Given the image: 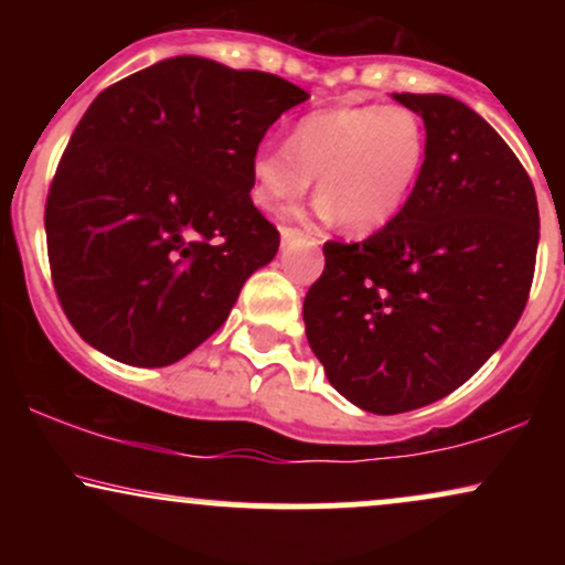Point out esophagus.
I'll return each mask as SVG.
<instances>
[{
	"instance_id": "esophagus-1",
	"label": "esophagus",
	"mask_w": 565,
	"mask_h": 565,
	"mask_svg": "<svg viewBox=\"0 0 565 565\" xmlns=\"http://www.w3.org/2000/svg\"><path fill=\"white\" fill-rule=\"evenodd\" d=\"M297 238H310L308 233L297 231V228H281V244H289V242H297ZM313 244H319V238H310Z\"/></svg>"
}]
</instances>
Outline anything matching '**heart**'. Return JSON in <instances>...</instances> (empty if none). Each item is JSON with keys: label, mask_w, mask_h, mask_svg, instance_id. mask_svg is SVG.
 <instances>
[{"label": "heart", "mask_w": 565, "mask_h": 565, "mask_svg": "<svg viewBox=\"0 0 565 565\" xmlns=\"http://www.w3.org/2000/svg\"><path fill=\"white\" fill-rule=\"evenodd\" d=\"M427 132L406 106L340 103L305 114L287 142H265L252 159V201L274 212L316 178L319 217L350 236H372L398 220L423 178Z\"/></svg>", "instance_id": "obj_1"}]
</instances>
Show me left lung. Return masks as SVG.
<instances>
[{"label": "left lung", "mask_w": 565, "mask_h": 565, "mask_svg": "<svg viewBox=\"0 0 565 565\" xmlns=\"http://www.w3.org/2000/svg\"><path fill=\"white\" fill-rule=\"evenodd\" d=\"M425 121L423 178L395 223L323 244L302 305L329 382L372 414L457 391L508 340L534 278L540 206L497 129L449 95L393 93Z\"/></svg>", "instance_id": "left-lung-1"}]
</instances>
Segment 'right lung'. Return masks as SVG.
I'll use <instances>...</instances> for the list:
<instances>
[{
  "instance_id": "1",
  "label": "right lung",
  "mask_w": 565,
  "mask_h": 565,
  "mask_svg": "<svg viewBox=\"0 0 565 565\" xmlns=\"http://www.w3.org/2000/svg\"><path fill=\"white\" fill-rule=\"evenodd\" d=\"M308 93L178 55L103 89L71 135L44 210L53 284L87 345L170 366L228 319L278 252L252 159Z\"/></svg>"
}]
</instances>
